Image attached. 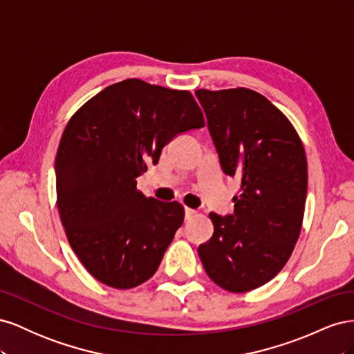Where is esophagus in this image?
<instances>
[{"instance_id":"34e87169","label":"esophagus","mask_w":354,"mask_h":354,"mask_svg":"<svg viewBox=\"0 0 354 354\" xmlns=\"http://www.w3.org/2000/svg\"><path fill=\"white\" fill-rule=\"evenodd\" d=\"M196 214V211L195 209H192V208H185V216H186V218H190V217H194Z\"/></svg>"}]
</instances>
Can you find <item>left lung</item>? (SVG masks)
<instances>
[{"label": "left lung", "mask_w": 354, "mask_h": 354, "mask_svg": "<svg viewBox=\"0 0 354 354\" xmlns=\"http://www.w3.org/2000/svg\"><path fill=\"white\" fill-rule=\"evenodd\" d=\"M220 164L239 180L234 211L211 212L214 233L198 254L212 282L248 292L279 273L303 226L307 196L304 146L291 121L250 88L196 90Z\"/></svg>", "instance_id": "8db88e82"}]
</instances>
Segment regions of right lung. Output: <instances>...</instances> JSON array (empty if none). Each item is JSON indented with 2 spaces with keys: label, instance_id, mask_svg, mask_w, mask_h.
<instances>
[{
  "label": "right lung",
  "instance_id": "right-lung-1",
  "mask_svg": "<svg viewBox=\"0 0 354 354\" xmlns=\"http://www.w3.org/2000/svg\"><path fill=\"white\" fill-rule=\"evenodd\" d=\"M205 125L190 91L131 78L72 115L56 155V192L66 238L87 272L116 289L155 274L183 224L181 203L146 198L137 177L180 133Z\"/></svg>",
  "mask_w": 354,
  "mask_h": 354
}]
</instances>
